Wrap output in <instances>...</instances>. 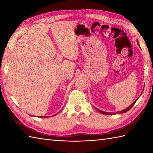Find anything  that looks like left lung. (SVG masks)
<instances>
[{
	"label": "left lung",
	"mask_w": 153,
	"mask_h": 153,
	"mask_svg": "<svg viewBox=\"0 0 153 153\" xmlns=\"http://www.w3.org/2000/svg\"><path fill=\"white\" fill-rule=\"evenodd\" d=\"M137 43H138V42H137ZM138 45H139V43H138ZM137 101V100H135V101H134V102H133L131 105L129 106V107H128V108H126V109H124V110H122V111H120V112H116L115 114H118V113H119V112H120V113H124V112H126L127 111H128L129 110H130L131 108V107L134 105V104L135 103V102ZM99 110V111L100 112V113H102V114H113L112 113H110V112H103V111H102V110H99V109H97Z\"/></svg>",
	"instance_id": "1"
}]
</instances>
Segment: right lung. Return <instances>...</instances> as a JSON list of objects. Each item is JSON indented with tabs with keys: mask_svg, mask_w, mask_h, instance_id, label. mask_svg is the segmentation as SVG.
<instances>
[{
	"mask_svg": "<svg viewBox=\"0 0 153 153\" xmlns=\"http://www.w3.org/2000/svg\"><path fill=\"white\" fill-rule=\"evenodd\" d=\"M55 115H56V114H54V116H55ZM43 117L44 116H39V118H43ZM46 117H47V116H45V118H46Z\"/></svg>",
	"mask_w": 153,
	"mask_h": 153,
	"instance_id": "obj_1",
	"label": "right lung"
}]
</instances>
